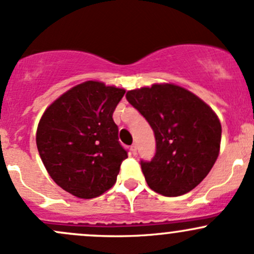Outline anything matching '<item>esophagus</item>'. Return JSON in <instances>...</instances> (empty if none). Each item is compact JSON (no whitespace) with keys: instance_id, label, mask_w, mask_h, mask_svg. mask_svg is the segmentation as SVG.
<instances>
[{"instance_id":"esophagus-1","label":"esophagus","mask_w":254,"mask_h":254,"mask_svg":"<svg viewBox=\"0 0 254 254\" xmlns=\"http://www.w3.org/2000/svg\"><path fill=\"white\" fill-rule=\"evenodd\" d=\"M130 151H131L132 154H136V153H137V146H136L135 143H134V145H131V147H130Z\"/></svg>"}]
</instances>
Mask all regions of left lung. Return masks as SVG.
Returning a JSON list of instances; mask_svg holds the SVG:
<instances>
[{
    "label": "left lung",
    "instance_id": "left-lung-1",
    "mask_svg": "<svg viewBox=\"0 0 254 254\" xmlns=\"http://www.w3.org/2000/svg\"><path fill=\"white\" fill-rule=\"evenodd\" d=\"M127 100L154 131L156 154L151 162L141 161L149 189L167 197L193 190L219 156L221 125L214 111L174 84L130 90Z\"/></svg>",
    "mask_w": 254,
    "mask_h": 254
}]
</instances>
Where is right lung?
<instances>
[{"instance_id":"add662e5","label":"right lung","mask_w":254,"mask_h":254,"mask_svg":"<svg viewBox=\"0 0 254 254\" xmlns=\"http://www.w3.org/2000/svg\"><path fill=\"white\" fill-rule=\"evenodd\" d=\"M124 93L101 81H85L58 97L40 119L36 145L42 163L73 196L95 198L116 184L127 152L112 117Z\"/></svg>"}]
</instances>
